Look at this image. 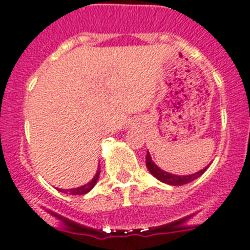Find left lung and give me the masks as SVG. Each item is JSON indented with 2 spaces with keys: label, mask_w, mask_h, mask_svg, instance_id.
I'll list each match as a JSON object with an SVG mask.
<instances>
[{
  "label": "left lung",
  "mask_w": 250,
  "mask_h": 250,
  "mask_svg": "<svg viewBox=\"0 0 250 250\" xmlns=\"http://www.w3.org/2000/svg\"><path fill=\"white\" fill-rule=\"evenodd\" d=\"M146 167H148L149 172H150L155 178H158V180L162 181V182L167 183V185H172V186H181V185H186V183L195 181L196 178H198L201 174H204V172L208 169V167L204 168V169L200 170V172H197V173L189 174V176H176V174L168 173V172L162 170L161 168H158L154 164V162L151 161L150 154H149V153H146Z\"/></svg>",
  "instance_id": "left-lung-1"
}]
</instances>
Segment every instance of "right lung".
Wrapping results in <instances>:
<instances>
[{
	"label": "right lung",
	"mask_w": 250,
	"mask_h": 250,
	"mask_svg": "<svg viewBox=\"0 0 250 250\" xmlns=\"http://www.w3.org/2000/svg\"><path fill=\"white\" fill-rule=\"evenodd\" d=\"M99 176H100V168L97 169V173H96V176L93 177L92 181H89V182L87 183V185H84V186L78 187V188H72V189H59V191L64 192V193L69 192L70 195H84V193L89 192L93 187H95L96 182H97V180H99Z\"/></svg>",
	"instance_id": "right-lung-1"
}]
</instances>
